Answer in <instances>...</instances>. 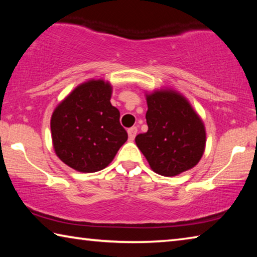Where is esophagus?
<instances>
[{"label": "esophagus", "instance_id": "obj_1", "mask_svg": "<svg viewBox=\"0 0 257 257\" xmlns=\"http://www.w3.org/2000/svg\"><path fill=\"white\" fill-rule=\"evenodd\" d=\"M137 135V128L136 127H132L128 129V136H129V141H134V138L136 137Z\"/></svg>", "mask_w": 257, "mask_h": 257}]
</instances>
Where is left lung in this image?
I'll return each mask as SVG.
<instances>
[{
	"label": "left lung",
	"instance_id": "obj_1",
	"mask_svg": "<svg viewBox=\"0 0 257 257\" xmlns=\"http://www.w3.org/2000/svg\"><path fill=\"white\" fill-rule=\"evenodd\" d=\"M149 130L135 138L154 172L173 177L194 168L205 151V125L184 95L171 88L146 94Z\"/></svg>",
	"mask_w": 257,
	"mask_h": 257
}]
</instances>
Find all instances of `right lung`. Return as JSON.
Listing matches in <instances>:
<instances>
[{
  "mask_svg": "<svg viewBox=\"0 0 257 257\" xmlns=\"http://www.w3.org/2000/svg\"><path fill=\"white\" fill-rule=\"evenodd\" d=\"M112 86L90 79L77 86L55 107L51 118L55 154L78 172L106 168L128 134L120 124V112L110 102Z\"/></svg>",
  "mask_w": 257,
  "mask_h": 257,
  "instance_id": "obj_1",
  "label": "right lung"
}]
</instances>
